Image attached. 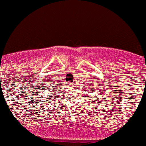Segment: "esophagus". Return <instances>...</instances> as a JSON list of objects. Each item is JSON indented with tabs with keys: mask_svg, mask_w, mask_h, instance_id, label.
Returning a JSON list of instances; mask_svg holds the SVG:
<instances>
[{
	"mask_svg": "<svg viewBox=\"0 0 146 146\" xmlns=\"http://www.w3.org/2000/svg\"><path fill=\"white\" fill-rule=\"evenodd\" d=\"M69 85H72V83H70V84H68Z\"/></svg>",
	"mask_w": 146,
	"mask_h": 146,
	"instance_id": "1",
	"label": "esophagus"
}]
</instances>
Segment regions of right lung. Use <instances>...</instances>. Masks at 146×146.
<instances>
[{
	"label": "right lung",
	"mask_w": 146,
	"mask_h": 146,
	"mask_svg": "<svg viewBox=\"0 0 146 146\" xmlns=\"http://www.w3.org/2000/svg\"><path fill=\"white\" fill-rule=\"evenodd\" d=\"M47 86H48V84H47ZM55 87H57V86L55 85ZM59 88H53V86H48V89H49L50 93H54V91H56V90H58ZM49 97H52V95H50ZM43 98H45L44 100H48V101H51V99H52V98H47V97H46V98H45V97H43Z\"/></svg>",
	"instance_id": "right-lung-1"
}]
</instances>
